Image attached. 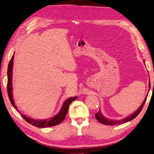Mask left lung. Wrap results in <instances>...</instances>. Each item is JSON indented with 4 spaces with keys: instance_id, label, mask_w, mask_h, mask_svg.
I'll return each instance as SVG.
<instances>
[{
    "instance_id": "left-lung-1",
    "label": "left lung",
    "mask_w": 154,
    "mask_h": 154,
    "mask_svg": "<svg viewBox=\"0 0 154 154\" xmlns=\"http://www.w3.org/2000/svg\"><path fill=\"white\" fill-rule=\"evenodd\" d=\"M153 85H154V82H153ZM149 88H150V82H149ZM147 97V94L146 95V98H145L143 102L142 103L141 106H140V108H139L137 111H136L135 112H133V114H131L130 116H128V117H127L125 119H123L112 120V119H107L103 115V114L101 113V112L100 111V109H99V111H98V112H96L95 117L97 119V121H99L100 123L104 124V125H121V124L125 123L127 122H129V121L133 120V119H135L139 114H140V112L141 111L142 109H143V106L144 105L145 103H146Z\"/></svg>"
}]
</instances>
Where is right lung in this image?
<instances>
[{
  "instance_id": "obj_1",
  "label": "right lung",
  "mask_w": 154,
  "mask_h": 154,
  "mask_svg": "<svg viewBox=\"0 0 154 154\" xmlns=\"http://www.w3.org/2000/svg\"><path fill=\"white\" fill-rule=\"evenodd\" d=\"M14 55L12 56V58L10 60L8 66V69H7V76H8V82H7V92L9 100L11 101V104L13 106V107L17 111V107L16 106L15 104H14L13 97V85H12V74H13V59ZM78 97H73L68 98L67 100L64 101L63 103L62 108H61L60 112L54 116V117H51L48 119H33L30 117H26L24 115H21V117L24 119L28 122L29 123L31 124L32 125L35 126L37 127H40V128H45L47 127H53L57 125L62 123L64 119L67 112L68 111L69 106L71 104L72 101L76 100Z\"/></svg>"
}]
</instances>
